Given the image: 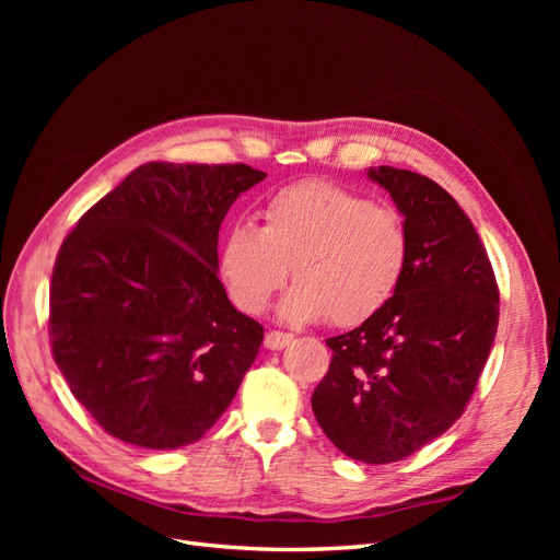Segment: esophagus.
Listing matches in <instances>:
<instances>
[{
  "instance_id": "34e87169",
  "label": "esophagus",
  "mask_w": 560,
  "mask_h": 560,
  "mask_svg": "<svg viewBox=\"0 0 560 560\" xmlns=\"http://www.w3.org/2000/svg\"><path fill=\"white\" fill-rule=\"evenodd\" d=\"M292 334H284V331H268L266 338H264V346L268 350H282L284 346L292 343Z\"/></svg>"
}]
</instances>
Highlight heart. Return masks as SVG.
<instances>
[{
  "instance_id": "1",
  "label": "heart",
  "mask_w": 560,
  "mask_h": 560,
  "mask_svg": "<svg viewBox=\"0 0 560 560\" xmlns=\"http://www.w3.org/2000/svg\"><path fill=\"white\" fill-rule=\"evenodd\" d=\"M406 259L409 235L397 210L325 179L276 191L264 206V226L231 224L217 252L219 276L241 311L264 313L292 266L296 282L280 317L329 315L336 327L374 317L397 292Z\"/></svg>"
}]
</instances>
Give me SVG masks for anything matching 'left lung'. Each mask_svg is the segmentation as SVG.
<instances>
[{
	"label": "left lung",
	"instance_id": "obj_1",
	"mask_svg": "<svg viewBox=\"0 0 560 560\" xmlns=\"http://www.w3.org/2000/svg\"><path fill=\"white\" fill-rule=\"evenodd\" d=\"M409 235L397 292L358 329L327 338L331 364L313 393L329 442L352 460L397 463L463 416L493 348L500 292L469 217L425 175L369 167Z\"/></svg>",
	"mask_w": 560,
	"mask_h": 560
}]
</instances>
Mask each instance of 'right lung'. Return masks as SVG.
<instances>
[{"instance_id":"1","label":"right lung","mask_w":560,"mask_h":560,"mask_svg":"<svg viewBox=\"0 0 560 560\" xmlns=\"http://www.w3.org/2000/svg\"><path fill=\"white\" fill-rule=\"evenodd\" d=\"M245 163H144L79 219L50 278V350L107 434L171 451L222 416L264 341L217 278Z\"/></svg>"}]
</instances>
